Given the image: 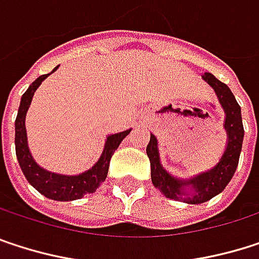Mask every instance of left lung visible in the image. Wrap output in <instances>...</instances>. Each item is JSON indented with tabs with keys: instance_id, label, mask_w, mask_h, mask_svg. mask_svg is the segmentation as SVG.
<instances>
[{
	"instance_id": "1",
	"label": "left lung",
	"mask_w": 259,
	"mask_h": 259,
	"mask_svg": "<svg viewBox=\"0 0 259 259\" xmlns=\"http://www.w3.org/2000/svg\"><path fill=\"white\" fill-rule=\"evenodd\" d=\"M203 81L214 90L220 107L225 111L223 128L226 131V148L219 160V163L209 170L200 172L190 178H177L169 174L161 161L158 151V140L151 134V140L146 146V154L151 161V178L155 189L169 199L183 200L186 203H203L214 196L222 193L225 187L232 180L235 169L238 166V158L241 152L244 130L241 120V108L232 95L231 89L219 81L212 73H203Z\"/></svg>"
}]
</instances>
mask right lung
Segmentation results:
<instances>
[{
    "mask_svg": "<svg viewBox=\"0 0 259 259\" xmlns=\"http://www.w3.org/2000/svg\"><path fill=\"white\" fill-rule=\"evenodd\" d=\"M57 69H59V66H56L53 69V72H56ZM47 76H50V73L40 75L36 81H33L30 84V87L27 89V92L21 98L18 116H16V120H15L16 157H18L19 166H21L22 174L25 175L27 181L39 193L44 194L45 197L53 199V200H63V202L81 199L85 194L96 192V189L105 181L107 174H108V166H110L111 155L119 148L122 140L131 133V130L116 133V134H110L107 137V140H105V145H104V149H102V154H101L99 160L89 170H85L82 174L63 175V174L50 172V170L40 167L36 163V160L33 158V155L30 152V148H28L25 116H27V111H28V108L31 105L34 92L37 90V87L42 84V81Z\"/></svg>",
    "mask_w": 259,
    "mask_h": 259,
    "instance_id": "add662e5",
    "label": "right lung"
}]
</instances>
